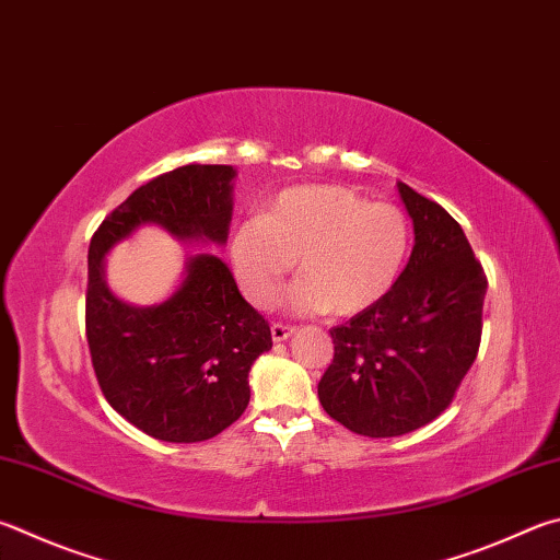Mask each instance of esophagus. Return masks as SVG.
<instances>
[{"label": "esophagus", "mask_w": 560, "mask_h": 560, "mask_svg": "<svg viewBox=\"0 0 560 560\" xmlns=\"http://www.w3.org/2000/svg\"><path fill=\"white\" fill-rule=\"evenodd\" d=\"M293 335V328L291 325H283V323H273L271 325V338H273V342H283V340H289Z\"/></svg>", "instance_id": "obj_1"}]
</instances>
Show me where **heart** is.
<instances>
[{
    "label": "heart",
    "instance_id": "obj_1",
    "mask_svg": "<svg viewBox=\"0 0 560 560\" xmlns=\"http://www.w3.org/2000/svg\"><path fill=\"white\" fill-rule=\"evenodd\" d=\"M409 245V220L396 206L342 186H301L283 190L267 215L242 220L230 257L252 306L269 308L299 259L289 308L354 315L392 291Z\"/></svg>",
    "mask_w": 560,
    "mask_h": 560
}]
</instances>
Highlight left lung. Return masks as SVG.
I'll list each match as a JSON object with an SVG mask.
<instances>
[{
  "label": "left lung",
  "mask_w": 560,
  "mask_h": 560,
  "mask_svg": "<svg viewBox=\"0 0 560 560\" xmlns=\"http://www.w3.org/2000/svg\"><path fill=\"white\" fill-rule=\"evenodd\" d=\"M413 249L392 291L330 330L318 382L325 413L352 433L392 439L441 416L472 368L487 277L463 228L439 202L399 183Z\"/></svg>",
  "instance_id": "left-lung-1"
}]
</instances>
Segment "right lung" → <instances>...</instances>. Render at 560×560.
Wrapping results in <instances>:
<instances>
[{"label": "right lung", "mask_w": 560, "mask_h": 560, "mask_svg": "<svg viewBox=\"0 0 560 560\" xmlns=\"http://www.w3.org/2000/svg\"><path fill=\"white\" fill-rule=\"evenodd\" d=\"M235 176L232 166L206 164L168 171L131 192L90 240L85 335L95 377L112 409L151 439L198 443L235 423L271 330L215 254H190L178 289L154 306L117 299L105 257L141 225L186 245H225Z\"/></svg>", "instance_id": "obj_1"}]
</instances>
